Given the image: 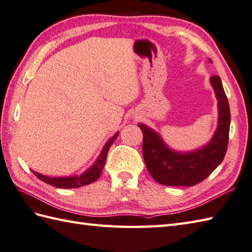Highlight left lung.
Segmentation results:
<instances>
[{"label": "left lung", "mask_w": 252, "mask_h": 252, "mask_svg": "<svg viewBox=\"0 0 252 252\" xmlns=\"http://www.w3.org/2000/svg\"><path fill=\"white\" fill-rule=\"evenodd\" d=\"M218 98L219 121L211 141L189 153H179L165 145L151 127L138 123L143 132V157L148 172L159 184L167 186H194L207 179L225 156L228 145L231 112L219 76L210 78Z\"/></svg>", "instance_id": "1"}]
</instances>
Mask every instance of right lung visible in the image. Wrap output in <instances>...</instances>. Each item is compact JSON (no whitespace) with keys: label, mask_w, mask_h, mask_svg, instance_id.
Returning <instances> with one entry per match:
<instances>
[{"label":"right lung","mask_w":252,"mask_h":252,"mask_svg":"<svg viewBox=\"0 0 252 252\" xmlns=\"http://www.w3.org/2000/svg\"><path fill=\"white\" fill-rule=\"evenodd\" d=\"M118 134H119V133L117 132L116 134L105 144L103 151H101L98 158L96 159V161L92 167L85 171L84 173L80 174L79 176L76 175V176H66V178H51V176H46V175L37 173L35 171H32V172H33V174L37 179L45 182L46 184L58 187V189H77V187L93 183V182L97 180L99 178V175L101 174V171H103L106 158H107V154H108L109 148L112 145V143L115 142Z\"/></svg>","instance_id":"obj_1"}]
</instances>
